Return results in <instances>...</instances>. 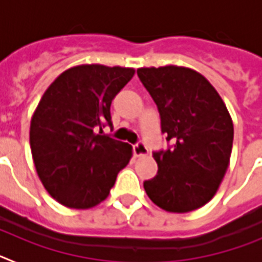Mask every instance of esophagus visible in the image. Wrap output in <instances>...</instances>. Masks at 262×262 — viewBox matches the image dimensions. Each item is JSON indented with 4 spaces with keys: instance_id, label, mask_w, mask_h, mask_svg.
<instances>
[{
    "instance_id": "34e87169",
    "label": "esophagus",
    "mask_w": 262,
    "mask_h": 262,
    "mask_svg": "<svg viewBox=\"0 0 262 262\" xmlns=\"http://www.w3.org/2000/svg\"><path fill=\"white\" fill-rule=\"evenodd\" d=\"M134 155H135V156H138V157L147 156V155H148L147 145H145L143 142L136 143V144L134 145Z\"/></svg>"
}]
</instances>
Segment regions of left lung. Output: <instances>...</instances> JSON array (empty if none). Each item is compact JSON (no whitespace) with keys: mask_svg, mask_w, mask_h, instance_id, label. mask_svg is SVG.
Returning a JSON list of instances; mask_svg holds the SVG:
<instances>
[{"mask_svg":"<svg viewBox=\"0 0 262 262\" xmlns=\"http://www.w3.org/2000/svg\"><path fill=\"white\" fill-rule=\"evenodd\" d=\"M157 105L168 149L154 152L159 170L144 181L152 202L169 212L200 209L216 193L230 164L233 124L223 99L202 75L184 67L139 68Z\"/></svg>","mask_w":262,"mask_h":262,"instance_id":"1","label":"left lung"}]
</instances>
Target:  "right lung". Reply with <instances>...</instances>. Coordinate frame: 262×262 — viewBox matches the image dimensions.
Here are the masks:
<instances>
[{
	"instance_id": "obj_1",
	"label": "right lung",
	"mask_w": 262,
	"mask_h": 262,
	"mask_svg": "<svg viewBox=\"0 0 262 262\" xmlns=\"http://www.w3.org/2000/svg\"><path fill=\"white\" fill-rule=\"evenodd\" d=\"M133 68L99 64L62 72L32 115L30 147L36 173L52 198L69 209H90L107 198L133 147L105 135L111 101Z\"/></svg>"
}]
</instances>
